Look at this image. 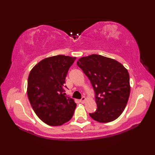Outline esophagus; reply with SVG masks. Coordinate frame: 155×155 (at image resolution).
Masks as SVG:
<instances>
[{
  "label": "esophagus",
  "mask_w": 155,
  "mask_h": 155,
  "mask_svg": "<svg viewBox=\"0 0 155 155\" xmlns=\"http://www.w3.org/2000/svg\"><path fill=\"white\" fill-rule=\"evenodd\" d=\"M85 101H86V98H85L84 97H82V98H81V99L80 100V102H81V103H84Z\"/></svg>",
  "instance_id": "34e87169"
}]
</instances>
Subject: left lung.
I'll return each mask as SVG.
<instances>
[{"instance_id":"1","label":"left lung","mask_w":155,"mask_h":155,"mask_svg":"<svg viewBox=\"0 0 155 155\" xmlns=\"http://www.w3.org/2000/svg\"><path fill=\"white\" fill-rule=\"evenodd\" d=\"M77 65L90 80L97 109L89 113L99 123H109L123 113L129 98L130 86L127 69L114 59L99 54L81 57Z\"/></svg>"}]
</instances>
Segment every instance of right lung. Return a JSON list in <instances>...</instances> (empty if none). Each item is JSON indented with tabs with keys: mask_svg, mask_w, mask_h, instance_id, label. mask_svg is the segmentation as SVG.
Returning <instances> with one entry per match:
<instances>
[{
	"mask_svg": "<svg viewBox=\"0 0 155 155\" xmlns=\"http://www.w3.org/2000/svg\"><path fill=\"white\" fill-rule=\"evenodd\" d=\"M76 57L57 55L45 58L31 69L27 94L35 113L50 126H60L71 119L77 107L65 93V78Z\"/></svg>",
	"mask_w": 155,
	"mask_h": 155,
	"instance_id": "add662e5",
	"label": "right lung"
}]
</instances>
